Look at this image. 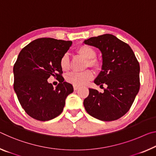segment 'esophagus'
Instances as JSON below:
<instances>
[{"instance_id": "34e87169", "label": "esophagus", "mask_w": 156, "mask_h": 156, "mask_svg": "<svg viewBox=\"0 0 156 156\" xmlns=\"http://www.w3.org/2000/svg\"><path fill=\"white\" fill-rule=\"evenodd\" d=\"M78 89H79V87H78V86H76V85H74V86H73V90H75V91H76L77 90H78Z\"/></svg>"}]
</instances>
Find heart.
<instances>
[{
    "label": "heart",
    "instance_id": "obj_1",
    "mask_svg": "<svg viewBox=\"0 0 156 156\" xmlns=\"http://www.w3.org/2000/svg\"><path fill=\"white\" fill-rule=\"evenodd\" d=\"M76 53L86 60V67H91L97 70L101 66V62L96 58V51L93 47L88 45H82L76 49ZM60 66L63 71H67L70 67V60L67 54H65L60 60ZM93 78V73L90 70H86L83 72H72L68 74L66 80L68 83L76 86L85 85Z\"/></svg>",
    "mask_w": 156,
    "mask_h": 156
}]
</instances>
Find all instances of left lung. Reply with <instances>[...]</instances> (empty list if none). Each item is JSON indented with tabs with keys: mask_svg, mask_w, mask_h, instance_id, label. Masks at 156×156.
Returning <instances> with one entry per match:
<instances>
[{
	"mask_svg": "<svg viewBox=\"0 0 156 156\" xmlns=\"http://www.w3.org/2000/svg\"><path fill=\"white\" fill-rule=\"evenodd\" d=\"M102 53V71L94 83L105 84L104 92L89 89L83 104L89 115L104 122L117 120L128 112L140 90V64L132 48L110 34L85 41Z\"/></svg>",
	"mask_w": 156,
	"mask_h": 156,
	"instance_id": "left-lung-1",
	"label": "left lung"
}]
</instances>
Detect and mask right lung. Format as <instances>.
Instances as JSON below:
<instances>
[{"label": "right lung", "instance_id": "add662e5", "mask_svg": "<svg viewBox=\"0 0 156 156\" xmlns=\"http://www.w3.org/2000/svg\"><path fill=\"white\" fill-rule=\"evenodd\" d=\"M72 44L71 41L39 38L31 41L19 53L14 65V90L28 115L45 122L63 111L66 98L73 91L71 84L64 82L60 60ZM51 75L60 83L53 88L47 79Z\"/></svg>", "mask_w": 156, "mask_h": 156}]
</instances>
